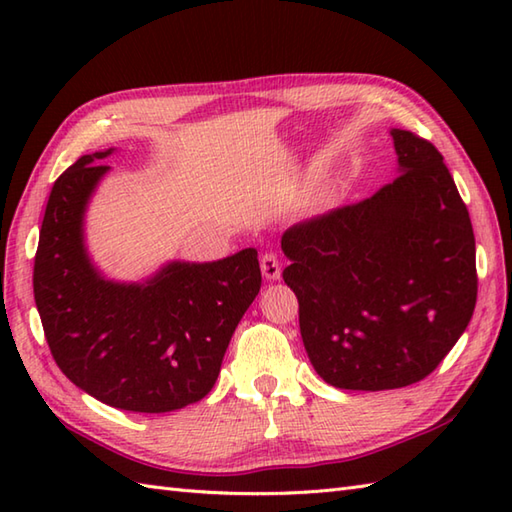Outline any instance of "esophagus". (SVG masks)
I'll return each instance as SVG.
<instances>
[{"label": "esophagus", "instance_id": "esophagus-1", "mask_svg": "<svg viewBox=\"0 0 512 512\" xmlns=\"http://www.w3.org/2000/svg\"><path fill=\"white\" fill-rule=\"evenodd\" d=\"M262 275L268 279V281H277L281 277V264L275 253H266L262 255Z\"/></svg>", "mask_w": 512, "mask_h": 512}]
</instances>
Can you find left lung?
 Masks as SVG:
<instances>
[{
    "instance_id": "8db88e82",
    "label": "left lung",
    "mask_w": 512,
    "mask_h": 512,
    "mask_svg": "<svg viewBox=\"0 0 512 512\" xmlns=\"http://www.w3.org/2000/svg\"><path fill=\"white\" fill-rule=\"evenodd\" d=\"M400 176L281 237L312 367L339 389L418 383L469 325L477 299L466 204L429 140L391 129Z\"/></svg>"
}]
</instances>
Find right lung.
I'll return each instance as SVG.
<instances>
[{
	"label": "right lung",
	"mask_w": 512,
	"mask_h": 512,
	"mask_svg": "<svg viewBox=\"0 0 512 512\" xmlns=\"http://www.w3.org/2000/svg\"><path fill=\"white\" fill-rule=\"evenodd\" d=\"M114 149L81 156L50 191L35 255V303L54 361L105 405L165 413L202 400L262 288L257 250L169 262L145 281L107 279L85 246V211Z\"/></svg>",
	"instance_id": "obj_1"
}]
</instances>
